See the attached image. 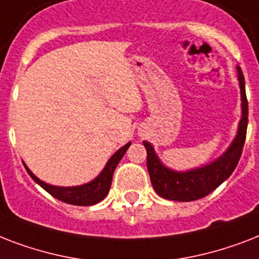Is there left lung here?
Listing matches in <instances>:
<instances>
[{
	"label": "left lung",
	"instance_id": "8db88e82",
	"mask_svg": "<svg viewBox=\"0 0 259 259\" xmlns=\"http://www.w3.org/2000/svg\"><path fill=\"white\" fill-rule=\"evenodd\" d=\"M238 78L242 95V119L239 122V130L233 145L217 161L189 172H173L162 166L152 145L149 142L144 141V146L146 148V166L150 181L154 191L161 197L176 201H192L201 199L215 191L237 168L245 145L249 122V103L246 98L245 78L241 67H238Z\"/></svg>",
	"mask_w": 259,
	"mask_h": 259
}]
</instances>
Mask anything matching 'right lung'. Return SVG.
<instances>
[{
    "mask_svg": "<svg viewBox=\"0 0 259 259\" xmlns=\"http://www.w3.org/2000/svg\"><path fill=\"white\" fill-rule=\"evenodd\" d=\"M130 146L129 144H126L123 148L117 150L113 154V157L110 158L109 162L106 164L105 169L102 170L99 176L93 180L89 184L80 185V187H70V188H64V187H54L44 183V181L38 180L37 177L34 176L33 173L30 172L26 165L25 166L26 172L29 173V176L37 183L41 188H44L47 192L52 195L54 197L59 199V200L64 201L67 204H74V205H93L99 203L106 197V195L109 193L110 185H111V180H113V173L117 168L118 162L121 161V158L123 157V154L126 153V150Z\"/></svg>",
    "mask_w": 259,
    "mask_h": 259,
    "instance_id": "1",
    "label": "right lung"
}]
</instances>
